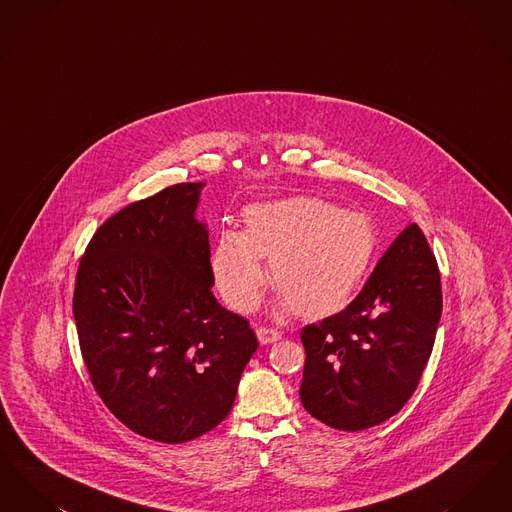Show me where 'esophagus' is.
I'll list each match as a JSON object with an SVG mask.
<instances>
[{"label": "esophagus", "instance_id": "obj_1", "mask_svg": "<svg viewBox=\"0 0 512 512\" xmlns=\"http://www.w3.org/2000/svg\"><path fill=\"white\" fill-rule=\"evenodd\" d=\"M257 338L261 343H274V341L280 340L282 338V334L278 332V330H274V328H267V326H259L257 328Z\"/></svg>", "mask_w": 512, "mask_h": 512}]
</instances>
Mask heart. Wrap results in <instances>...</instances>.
Instances as JSON below:
<instances>
[{"mask_svg":"<svg viewBox=\"0 0 512 512\" xmlns=\"http://www.w3.org/2000/svg\"><path fill=\"white\" fill-rule=\"evenodd\" d=\"M374 247L366 215L301 195L247 207L244 230L222 232L211 263L222 297L238 313L255 309L265 259L278 303L299 317H322L347 303Z\"/></svg>","mask_w":512,"mask_h":512,"instance_id":"obj_1","label":"heart"}]
</instances>
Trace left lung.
<instances>
[{"instance_id":"obj_1","label":"left lung","mask_w":512,"mask_h":512,"mask_svg":"<svg viewBox=\"0 0 512 512\" xmlns=\"http://www.w3.org/2000/svg\"><path fill=\"white\" fill-rule=\"evenodd\" d=\"M441 305L436 255L413 222L343 311L301 330L307 413L343 432L399 413L432 355Z\"/></svg>"}]
</instances>
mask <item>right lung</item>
Segmentation results:
<instances>
[{
    "instance_id": "right-lung-1",
    "label": "right lung",
    "mask_w": 512,
    "mask_h": 512,
    "mask_svg": "<svg viewBox=\"0 0 512 512\" xmlns=\"http://www.w3.org/2000/svg\"><path fill=\"white\" fill-rule=\"evenodd\" d=\"M201 182L126 205L92 236L74 282L80 353L105 407L132 432L184 443L228 416L259 347L211 292Z\"/></svg>"
}]
</instances>
